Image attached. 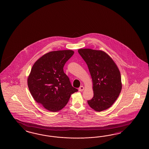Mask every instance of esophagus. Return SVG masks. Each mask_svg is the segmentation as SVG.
I'll list each match as a JSON object with an SVG mask.
<instances>
[{
  "instance_id": "34e87169",
  "label": "esophagus",
  "mask_w": 149,
  "mask_h": 149,
  "mask_svg": "<svg viewBox=\"0 0 149 149\" xmlns=\"http://www.w3.org/2000/svg\"><path fill=\"white\" fill-rule=\"evenodd\" d=\"M84 88L83 86H81L78 88V91H84Z\"/></svg>"
}]
</instances>
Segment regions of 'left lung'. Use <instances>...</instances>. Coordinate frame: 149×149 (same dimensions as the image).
I'll list each match as a JSON object with an SVG mask.
<instances>
[{"mask_svg": "<svg viewBox=\"0 0 149 149\" xmlns=\"http://www.w3.org/2000/svg\"><path fill=\"white\" fill-rule=\"evenodd\" d=\"M86 63L93 83L94 96L88 104L96 111L105 110L117 100L122 89L120 72L112 59L101 50L78 51Z\"/></svg>", "mask_w": 149, "mask_h": 149, "instance_id": "1", "label": "left lung"}]
</instances>
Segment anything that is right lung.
I'll return each instance as SVG.
<instances>
[{
  "mask_svg": "<svg viewBox=\"0 0 149 149\" xmlns=\"http://www.w3.org/2000/svg\"><path fill=\"white\" fill-rule=\"evenodd\" d=\"M74 52L54 51L44 55L34 63L28 78V86L34 99L52 112L60 110L71 94L78 91L73 87L63 67Z\"/></svg>",
  "mask_w": 149,
  "mask_h": 149,
  "instance_id": "add662e5",
  "label": "right lung"
}]
</instances>
